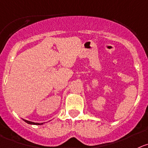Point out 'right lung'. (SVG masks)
Returning <instances> with one entry per match:
<instances>
[{"label":"right lung","mask_w":148,"mask_h":148,"mask_svg":"<svg viewBox=\"0 0 148 148\" xmlns=\"http://www.w3.org/2000/svg\"><path fill=\"white\" fill-rule=\"evenodd\" d=\"M25 122H26L28 124H32V125H41V124H43L42 123H34V122H31V121H26V120H23Z\"/></svg>","instance_id":"1"}]
</instances>
